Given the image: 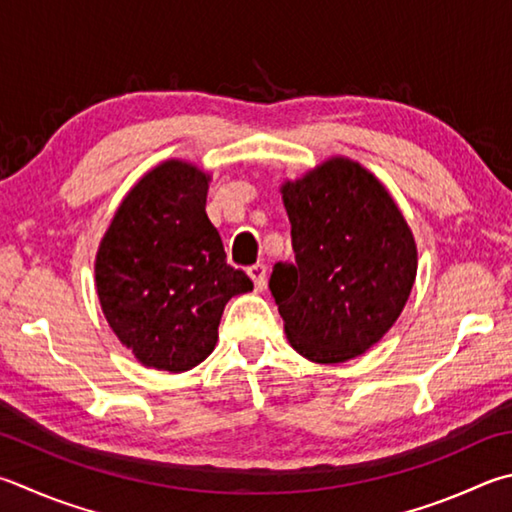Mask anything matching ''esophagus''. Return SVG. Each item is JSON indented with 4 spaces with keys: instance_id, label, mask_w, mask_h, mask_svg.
I'll return each mask as SVG.
<instances>
[{
    "instance_id": "obj_1",
    "label": "esophagus",
    "mask_w": 512,
    "mask_h": 512,
    "mask_svg": "<svg viewBox=\"0 0 512 512\" xmlns=\"http://www.w3.org/2000/svg\"><path fill=\"white\" fill-rule=\"evenodd\" d=\"M248 275H250V280L255 282L257 291H264V286H266V266H264V264L250 266V268H248Z\"/></svg>"
}]
</instances>
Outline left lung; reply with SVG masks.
Wrapping results in <instances>:
<instances>
[{"mask_svg":"<svg viewBox=\"0 0 512 512\" xmlns=\"http://www.w3.org/2000/svg\"><path fill=\"white\" fill-rule=\"evenodd\" d=\"M295 264H275L271 293L291 347L311 362L362 356L394 327L418 253L389 190L347 156L282 183Z\"/></svg>","mask_w":512,"mask_h":512,"instance_id":"8db88e82","label":"left lung"}]
</instances>
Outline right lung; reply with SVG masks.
<instances>
[{"instance_id":"add662e5","label":"right lung","mask_w":512,"mask_h":512,"mask_svg":"<svg viewBox=\"0 0 512 512\" xmlns=\"http://www.w3.org/2000/svg\"><path fill=\"white\" fill-rule=\"evenodd\" d=\"M212 176L181 159L145 172L120 201L96 253V291L120 345L143 367L181 374L206 360L230 297L253 291L226 264L206 215Z\"/></svg>"}]
</instances>
